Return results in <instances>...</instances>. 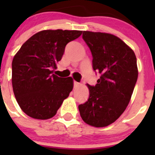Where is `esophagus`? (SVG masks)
Here are the masks:
<instances>
[{
    "mask_svg": "<svg viewBox=\"0 0 155 155\" xmlns=\"http://www.w3.org/2000/svg\"><path fill=\"white\" fill-rule=\"evenodd\" d=\"M79 84H79L78 82L75 81H74V87H78V86H79Z\"/></svg>",
    "mask_w": 155,
    "mask_h": 155,
    "instance_id": "esophagus-1",
    "label": "esophagus"
}]
</instances>
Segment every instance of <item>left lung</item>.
Wrapping results in <instances>:
<instances>
[{
    "instance_id": "left-lung-1",
    "label": "left lung",
    "mask_w": 155,
    "mask_h": 155,
    "mask_svg": "<svg viewBox=\"0 0 155 155\" xmlns=\"http://www.w3.org/2000/svg\"><path fill=\"white\" fill-rule=\"evenodd\" d=\"M82 38L92 55V68L101 74L94 86L87 84L89 98L78 105L88 125L104 127L113 124L128 105L138 77L134 52L112 34L84 31Z\"/></svg>"
}]
</instances>
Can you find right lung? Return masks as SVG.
<instances>
[{"label":"right lung","instance_id":"right-lung-1","mask_svg":"<svg viewBox=\"0 0 155 155\" xmlns=\"http://www.w3.org/2000/svg\"><path fill=\"white\" fill-rule=\"evenodd\" d=\"M82 31L43 30L25 42L12 61V87L21 110L31 118L48 120L73 89V79L53 74L68 42Z\"/></svg>","mask_w":155,"mask_h":155}]
</instances>
